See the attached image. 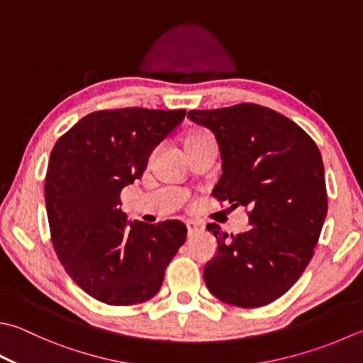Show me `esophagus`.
<instances>
[{
    "label": "esophagus",
    "mask_w": 363,
    "mask_h": 363,
    "mask_svg": "<svg viewBox=\"0 0 363 363\" xmlns=\"http://www.w3.org/2000/svg\"><path fill=\"white\" fill-rule=\"evenodd\" d=\"M186 228H188V235L193 237V235H199L203 232V225L201 223H196V221H188L186 223Z\"/></svg>",
    "instance_id": "1"
}]
</instances>
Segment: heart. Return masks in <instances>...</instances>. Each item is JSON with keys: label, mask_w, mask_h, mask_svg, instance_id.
<instances>
[{"label": "heart", "mask_w": 363, "mask_h": 363, "mask_svg": "<svg viewBox=\"0 0 363 363\" xmlns=\"http://www.w3.org/2000/svg\"><path fill=\"white\" fill-rule=\"evenodd\" d=\"M211 139V135L207 131H202V129H196V131H191L186 139H184V147H189V145H194V143H199L203 140H208Z\"/></svg>", "instance_id": "b5f03b06"}]
</instances>
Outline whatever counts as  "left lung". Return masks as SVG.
Segmentation results:
<instances>
[{
	"mask_svg": "<svg viewBox=\"0 0 363 363\" xmlns=\"http://www.w3.org/2000/svg\"><path fill=\"white\" fill-rule=\"evenodd\" d=\"M188 117L220 147L223 175L211 196L250 208L242 234L207 225L218 251L205 264V283L224 303L264 306L288 292L313 257L327 215L323 156L302 128L262 106L243 102Z\"/></svg>",
	"mask_w": 363,
	"mask_h": 363,
	"instance_id": "left-lung-1",
	"label": "left lung"
}]
</instances>
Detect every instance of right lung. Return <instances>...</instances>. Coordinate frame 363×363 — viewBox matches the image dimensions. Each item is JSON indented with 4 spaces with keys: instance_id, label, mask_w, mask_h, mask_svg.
<instances>
[{
    "instance_id": "right-lung-1",
    "label": "right lung",
    "mask_w": 363,
    "mask_h": 363,
    "mask_svg": "<svg viewBox=\"0 0 363 363\" xmlns=\"http://www.w3.org/2000/svg\"><path fill=\"white\" fill-rule=\"evenodd\" d=\"M184 113L98 111L55 143L45 175L52 243L72 281L99 302L125 306L156 296L186 240L179 220L129 221L120 208L121 189L140 179L150 155Z\"/></svg>"
}]
</instances>
